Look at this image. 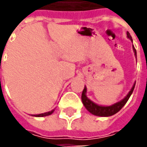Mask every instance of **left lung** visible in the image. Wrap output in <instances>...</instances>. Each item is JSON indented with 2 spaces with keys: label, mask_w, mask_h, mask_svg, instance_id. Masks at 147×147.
<instances>
[{
  "label": "left lung",
  "mask_w": 147,
  "mask_h": 147,
  "mask_svg": "<svg viewBox=\"0 0 147 147\" xmlns=\"http://www.w3.org/2000/svg\"><path fill=\"white\" fill-rule=\"evenodd\" d=\"M127 35L128 38L131 39V41H132V38H131V36L130 35L129 32H127ZM133 50H134V53H135V55L136 57V49L134 47V45H133ZM135 86H136V83L133 85L132 88L130 90V92L127 94V95L122 101L117 102V103L113 105H110V106H102V105H97L95 103L91 102L86 97V88L85 86L83 90V93H82V102H83V105L86 107V109L89 111L90 113H92L93 115L99 116V117H110V116H113L114 114L118 113L121 109L123 108V105H125L127 102L128 101L130 96L131 95L133 90H134V88H135Z\"/></svg>",
  "instance_id": "1"
}]
</instances>
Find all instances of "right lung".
I'll return each instance as SVG.
<instances>
[{"label":"right lung","instance_id":"add662e5","mask_svg":"<svg viewBox=\"0 0 147 147\" xmlns=\"http://www.w3.org/2000/svg\"><path fill=\"white\" fill-rule=\"evenodd\" d=\"M54 112V109H53L50 112H48V113H41V114H38V115H34V117H45V116H49V115H50L53 113Z\"/></svg>","mask_w":147,"mask_h":147}]
</instances>
